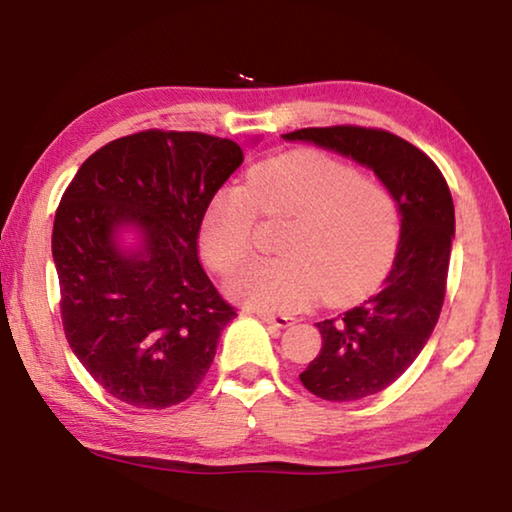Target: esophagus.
Returning <instances> with one entry per match:
<instances>
[{"label": "esophagus", "instance_id": "34e87169", "mask_svg": "<svg viewBox=\"0 0 512 512\" xmlns=\"http://www.w3.org/2000/svg\"><path fill=\"white\" fill-rule=\"evenodd\" d=\"M259 320H264L268 325H275V327H289L291 325V316H282V314H273V311H264V309H257L255 311Z\"/></svg>", "mask_w": 512, "mask_h": 512}]
</instances>
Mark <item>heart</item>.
Wrapping results in <instances>:
<instances>
[{"mask_svg": "<svg viewBox=\"0 0 512 512\" xmlns=\"http://www.w3.org/2000/svg\"><path fill=\"white\" fill-rule=\"evenodd\" d=\"M257 212L291 219L282 257L257 259L230 282L250 307L293 311L318 296L350 300L391 268L402 216L384 185L323 153L296 151L257 164L244 187H221L201 219V250L214 271L232 273L253 250Z\"/></svg>", "mask_w": 512, "mask_h": 512, "instance_id": "obj_1", "label": "heart"}]
</instances>
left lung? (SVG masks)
<instances>
[{
    "instance_id": "left-lung-1",
    "label": "left lung",
    "mask_w": 512,
    "mask_h": 512,
    "mask_svg": "<svg viewBox=\"0 0 512 512\" xmlns=\"http://www.w3.org/2000/svg\"><path fill=\"white\" fill-rule=\"evenodd\" d=\"M282 137L372 169L400 205L402 232L391 273L359 307L316 323L323 348L300 375L302 386L323 400H363L404 375L438 323L456 223L452 194L429 155L388 131L329 126Z\"/></svg>"
}]
</instances>
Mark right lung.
Masks as SVG:
<instances>
[{"instance_id": "add662e5", "label": "right lung", "mask_w": 512, "mask_h": 512, "mask_svg": "<svg viewBox=\"0 0 512 512\" xmlns=\"http://www.w3.org/2000/svg\"><path fill=\"white\" fill-rule=\"evenodd\" d=\"M241 162L232 140L142 131L92 153L65 189L51 235L65 336L117 400L167 409L210 370L237 314L198 262V232Z\"/></svg>"}]
</instances>
